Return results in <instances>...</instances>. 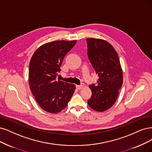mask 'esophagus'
I'll return each mask as SVG.
<instances>
[{
  "instance_id": "obj_1",
  "label": "esophagus",
  "mask_w": 152,
  "mask_h": 152,
  "mask_svg": "<svg viewBox=\"0 0 152 152\" xmlns=\"http://www.w3.org/2000/svg\"><path fill=\"white\" fill-rule=\"evenodd\" d=\"M84 87V84H83V83H82V84H81V85H80V86L77 85V86H76V88H77V89H78V90H80V89H81V88H82V87Z\"/></svg>"
}]
</instances>
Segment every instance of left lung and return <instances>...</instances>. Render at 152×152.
<instances>
[{"label":"left lung","instance_id":"8db88e82","mask_svg":"<svg viewBox=\"0 0 152 152\" xmlns=\"http://www.w3.org/2000/svg\"><path fill=\"white\" fill-rule=\"evenodd\" d=\"M87 55L98 75L97 83L89 86L92 96L88 106L96 111L102 112L116 102L123 84V71L117 52L107 41L87 38Z\"/></svg>","mask_w":152,"mask_h":152}]
</instances>
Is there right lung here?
<instances>
[{"label":"right lung","instance_id":"add662e5","mask_svg":"<svg viewBox=\"0 0 152 152\" xmlns=\"http://www.w3.org/2000/svg\"><path fill=\"white\" fill-rule=\"evenodd\" d=\"M77 41H55L41 46L34 53L29 67L30 89L36 102L44 111L58 113L70 100L75 86L56 78L65 56Z\"/></svg>","mask_w":152,"mask_h":152}]
</instances>
